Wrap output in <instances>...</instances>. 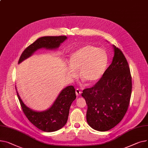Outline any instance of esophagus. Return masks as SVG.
<instances>
[{"label": "esophagus", "mask_w": 148, "mask_h": 148, "mask_svg": "<svg viewBox=\"0 0 148 148\" xmlns=\"http://www.w3.org/2000/svg\"><path fill=\"white\" fill-rule=\"evenodd\" d=\"M75 93H76L77 96H80L82 93V92L79 89H78V88H77V89L75 90Z\"/></svg>", "instance_id": "esophagus-1"}]
</instances>
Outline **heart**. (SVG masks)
Segmentation results:
<instances>
[{
	"label": "heart",
	"instance_id": "b5f03b06",
	"mask_svg": "<svg viewBox=\"0 0 148 148\" xmlns=\"http://www.w3.org/2000/svg\"><path fill=\"white\" fill-rule=\"evenodd\" d=\"M71 64L66 66L67 75L74 78L80 70L82 78L88 84H93L99 82L106 70L108 57L103 49L91 45H85L71 55Z\"/></svg>",
	"mask_w": 148,
	"mask_h": 148
}]
</instances>
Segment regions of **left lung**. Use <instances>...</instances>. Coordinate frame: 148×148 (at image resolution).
<instances>
[{"mask_svg":"<svg viewBox=\"0 0 148 148\" xmlns=\"http://www.w3.org/2000/svg\"><path fill=\"white\" fill-rule=\"evenodd\" d=\"M114 56L101 79L82 96L87 105L86 119L92 129L109 130L123 119L130 103L132 82L130 68L124 54L113 45Z\"/></svg>","mask_w":148,"mask_h":148,"instance_id":"left-lung-1","label":"left lung"}]
</instances>
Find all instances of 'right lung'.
Returning <instances> with one entry per match:
<instances>
[{"instance_id": "obj_1", "label": "right lung", "mask_w": 148, "mask_h": 148, "mask_svg": "<svg viewBox=\"0 0 148 148\" xmlns=\"http://www.w3.org/2000/svg\"><path fill=\"white\" fill-rule=\"evenodd\" d=\"M66 39L67 37L64 36L40 37L25 49L19 58L18 64L30 57L38 49H57ZM15 88L24 114L28 120L38 129L46 132H53L61 129L65 125L70 106L76 98L73 86H67L62 89L53 105L43 111H36L27 107L21 100L16 87Z\"/></svg>"}]
</instances>
